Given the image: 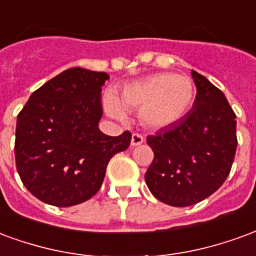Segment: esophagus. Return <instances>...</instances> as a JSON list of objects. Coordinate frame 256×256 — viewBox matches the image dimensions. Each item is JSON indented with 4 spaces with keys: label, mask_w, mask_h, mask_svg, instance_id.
I'll use <instances>...</instances> for the list:
<instances>
[{
    "label": "esophagus",
    "mask_w": 256,
    "mask_h": 256,
    "mask_svg": "<svg viewBox=\"0 0 256 256\" xmlns=\"http://www.w3.org/2000/svg\"><path fill=\"white\" fill-rule=\"evenodd\" d=\"M142 142H144V136H141L138 133H133V136H132V145L137 146V145H141Z\"/></svg>",
    "instance_id": "1"
}]
</instances>
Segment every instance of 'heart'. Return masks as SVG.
I'll list each match as a JSON object with an SVG mask.
<instances>
[{"instance_id":"1","label":"heart","mask_w":256,"mask_h":256,"mask_svg":"<svg viewBox=\"0 0 256 256\" xmlns=\"http://www.w3.org/2000/svg\"><path fill=\"white\" fill-rule=\"evenodd\" d=\"M123 106L140 110L145 126L152 128H168L186 116L194 101L192 79L172 72H160L128 84L122 92ZM106 108L114 116H122V104L108 96Z\"/></svg>"}]
</instances>
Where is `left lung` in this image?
Returning <instances> with one entry per match:
<instances>
[{
    "label": "left lung",
    "mask_w": 256,
    "mask_h": 256,
    "mask_svg": "<svg viewBox=\"0 0 256 256\" xmlns=\"http://www.w3.org/2000/svg\"><path fill=\"white\" fill-rule=\"evenodd\" d=\"M196 100L180 122L148 136L154 160L145 182L158 200L174 207L202 202L220 188L237 148L236 114L225 94L192 71Z\"/></svg>",
    "instance_id": "obj_1"
}]
</instances>
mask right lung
Listing matches in <instances>:
<instances>
[{
  "instance_id": "obj_1",
  "label": "right lung",
  "mask_w": 256,
  "mask_h": 256,
  "mask_svg": "<svg viewBox=\"0 0 256 256\" xmlns=\"http://www.w3.org/2000/svg\"><path fill=\"white\" fill-rule=\"evenodd\" d=\"M108 74L70 68L30 96L18 115L14 159L31 194L58 207L93 198L108 162L128 150L132 133L111 137L98 130L101 86Z\"/></svg>"
}]
</instances>
